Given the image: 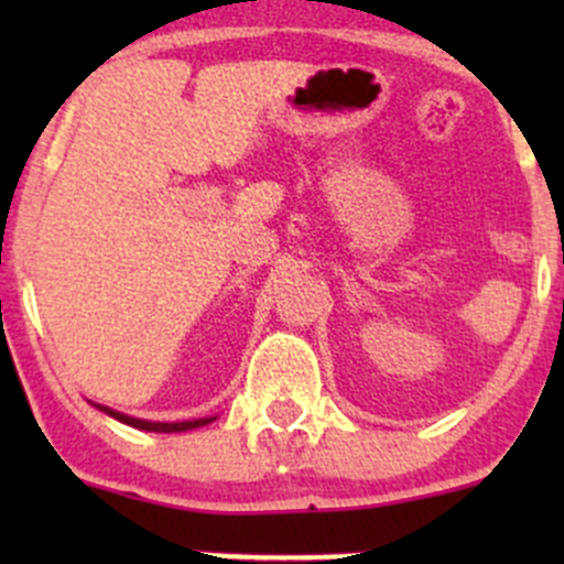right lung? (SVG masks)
<instances>
[{
  "instance_id": "obj_1",
  "label": "right lung",
  "mask_w": 564,
  "mask_h": 564,
  "mask_svg": "<svg viewBox=\"0 0 564 564\" xmlns=\"http://www.w3.org/2000/svg\"><path fill=\"white\" fill-rule=\"evenodd\" d=\"M106 414H111V417H117L119 423L124 425H133V429H141V431H158V434H172V431H191V429H198V425H207L209 420H185V423H150V420H135V417H128V414H119L113 412V409L108 406H100Z\"/></svg>"
}]
</instances>
